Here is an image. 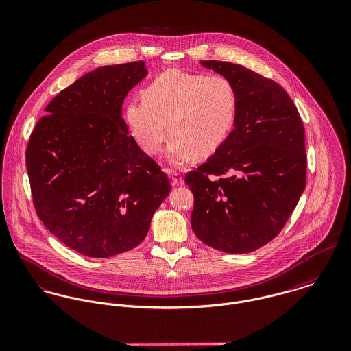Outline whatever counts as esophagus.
Masks as SVG:
<instances>
[{
  "label": "esophagus",
  "instance_id": "obj_1",
  "mask_svg": "<svg viewBox=\"0 0 351 351\" xmlns=\"http://www.w3.org/2000/svg\"><path fill=\"white\" fill-rule=\"evenodd\" d=\"M168 175L171 178L172 186H183L184 184V178L180 173L173 172V171H168Z\"/></svg>",
  "mask_w": 351,
  "mask_h": 351
}]
</instances>
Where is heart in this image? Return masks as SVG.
I'll list each match as a JSON object with an SVG mask.
<instances>
[{"label": "heart", "mask_w": 351, "mask_h": 351, "mask_svg": "<svg viewBox=\"0 0 351 351\" xmlns=\"http://www.w3.org/2000/svg\"><path fill=\"white\" fill-rule=\"evenodd\" d=\"M239 110L235 84L220 75L165 71L143 90V100H131L125 121L138 147L158 155L168 144V160L180 165L208 158L231 135Z\"/></svg>", "instance_id": "b5f03b06"}]
</instances>
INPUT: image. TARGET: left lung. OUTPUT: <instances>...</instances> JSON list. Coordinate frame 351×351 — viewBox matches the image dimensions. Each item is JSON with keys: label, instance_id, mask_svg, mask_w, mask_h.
<instances>
[{"label": "left lung", "instance_id": "obj_1", "mask_svg": "<svg viewBox=\"0 0 351 351\" xmlns=\"http://www.w3.org/2000/svg\"><path fill=\"white\" fill-rule=\"evenodd\" d=\"M200 64L235 84L239 110L226 143L186 175L195 199L191 226L215 250L252 252L280 232L304 191V128L275 81L232 62Z\"/></svg>", "mask_w": 351, "mask_h": 351}]
</instances>
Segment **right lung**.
Returning a JSON list of instances; mask_svg holds the SVG:
<instances>
[{"label":"right lung","mask_w":351,"mask_h":351,"mask_svg":"<svg viewBox=\"0 0 351 351\" xmlns=\"http://www.w3.org/2000/svg\"><path fill=\"white\" fill-rule=\"evenodd\" d=\"M145 62L100 66L47 106L27 148L33 204L44 226L69 248L109 258L144 241L171 184L128 135L121 117Z\"/></svg>","instance_id":"add662e5"}]
</instances>
